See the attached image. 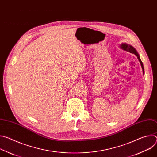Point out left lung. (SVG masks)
<instances>
[{"mask_svg":"<svg viewBox=\"0 0 157 157\" xmlns=\"http://www.w3.org/2000/svg\"><path fill=\"white\" fill-rule=\"evenodd\" d=\"M121 48L122 49L125 50V51H127V52H130V53H133V54H134V55H136L137 56V58H138V59H139V61H140V64H141V66H142L143 73H144V65H143V63H142V61H141V59H140V56H139V55L138 54V53L137 52L135 48H134L132 46H131V45H130V44H127V43H122V44H121Z\"/></svg>","mask_w":157,"mask_h":157,"instance_id":"8db88e82","label":"left lung"}]
</instances>
